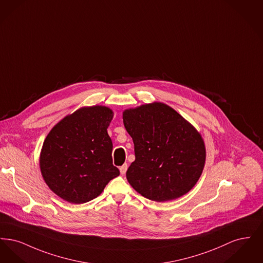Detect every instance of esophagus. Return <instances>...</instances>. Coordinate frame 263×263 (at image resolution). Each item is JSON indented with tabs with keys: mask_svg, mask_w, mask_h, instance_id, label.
Listing matches in <instances>:
<instances>
[{
	"mask_svg": "<svg viewBox=\"0 0 263 263\" xmlns=\"http://www.w3.org/2000/svg\"><path fill=\"white\" fill-rule=\"evenodd\" d=\"M127 168H128V165H127V163H124L123 165H121L120 167H119V171H120V174L121 175H125L126 171H127Z\"/></svg>",
	"mask_w": 263,
	"mask_h": 263,
	"instance_id": "1",
	"label": "esophagus"
}]
</instances>
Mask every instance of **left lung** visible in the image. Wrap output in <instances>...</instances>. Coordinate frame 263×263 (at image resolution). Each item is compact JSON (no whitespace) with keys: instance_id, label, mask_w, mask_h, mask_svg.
<instances>
[{"instance_id":"left-lung-1","label":"left lung","mask_w":263,"mask_h":263,"mask_svg":"<svg viewBox=\"0 0 263 263\" xmlns=\"http://www.w3.org/2000/svg\"><path fill=\"white\" fill-rule=\"evenodd\" d=\"M123 123L135 149L126 177L138 193L164 202L193 188L206 160L204 140L194 126L160 101L125 109Z\"/></svg>"}]
</instances>
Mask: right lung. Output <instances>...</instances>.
<instances>
[{
    "mask_svg": "<svg viewBox=\"0 0 263 263\" xmlns=\"http://www.w3.org/2000/svg\"><path fill=\"white\" fill-rule=\"evenodd\" d=\"M113 114L104 105L81 107L65 116L45 138L40 172L63 200L73 204L92 200L120 174L112 164V141L107 133Z\"/></svg>",
    "mask_w": 263,
    "mask_h": 263,
    "instance_id": "1",
    "label": "right lung"
}]
</instances>
